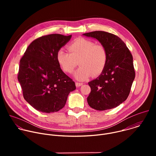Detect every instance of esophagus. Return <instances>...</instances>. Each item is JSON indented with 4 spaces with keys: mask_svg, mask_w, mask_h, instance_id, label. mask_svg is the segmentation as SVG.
<instances>
[{
    "mask_svg": "<svg viewBox=\"0 0 156 156\" xmlns=\"http://www.w3.org/2000/svg\"><path fill=\"white\" fill-rule=\"evenodd\" d=\"M75 84H76V87H80V86H82L83 84L82 83H78V82H76V83H75Z\"/></svg>",
    "mask_w": 156,
    "mask_h": 156,
    "instance_id": "esophagus-1",
    "label": "esophagus"
}]
</instances>
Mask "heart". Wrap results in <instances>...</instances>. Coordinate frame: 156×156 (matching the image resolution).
Masks as SVG:
<instances>
[{
    "label": "heart",
    "mask_w": 156,
    "mask_h": 156,
    "mask_svg": "<svg viewBox=\"0 0 156 156\" xmlns=\"http://www.w3.org/2000/svg\"><path fill=\"white\" fill-rule=\"evenodd\" d=\"M69 52L60 49L57 54V61L62 69L71 73L78 64L80 67L73 76L84 81L91 75L98 76L104 70L107 61V52L102 44H96L85 38H78L69 46Z\"/></svg>",
    "instance_id": "obj_1"
}]
</instances>
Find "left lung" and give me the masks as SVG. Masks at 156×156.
Segmentation results:
<instances>
[{
	"instance_id": "left-lung-1",
	"label": "left lung",
	"mask_w": 156,
	"mask_h": 156,
	"mask_svg": "<svg viewBox=\"0 0 156 156\" xmlns=\"http://www.w3.org/2000/svg\"><path fill=\"white\" fill-rule=\"evenodd\" d=\"M83 35L98 40L107 52L104 70L88 83L91 93L87 103L97 110L117 107L127 99L135 77L133 56L125 42L112 33L96 31Z\"/></svg>"
}]
</instances>
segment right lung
Segmentation results:
<instances>
[{
  "instance_id": "1",
  "label": "right lung",
  "mask_w": 156,
  "mask_h": 156,
  "mask_svg": "<svg viewBox=\"0 0 156 156\" xmlns=\"http://www.w3.org/2000/svg\"><path fill=\"white\" fill-rule=\"evenodd\" d=\"M72 35L52 34L33 41L20 61L18 80L25 99L41 112L52 113L65 105L75 83L60 69L59 49Z\"/></svg>"
}]
</instances>
